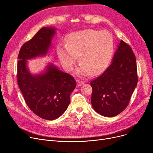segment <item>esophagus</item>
Segmentation results:
<instances>
[{
    "mask_svg": "<svg viewBox=\"0 0 153 153\" xmlns=\"http://www.w3.org/2000/svg\"><path fill=\"white\" fill-rule=\"evenodd\" d=\"M84 84V82L82 81H77V85L78 87H80L81 86Z\"/></svg>",
    "mask_w": 153,
    "mask_h": 153,
    "instance_id": "obj_1",
    "label": "esophagus"
}]
</instances>
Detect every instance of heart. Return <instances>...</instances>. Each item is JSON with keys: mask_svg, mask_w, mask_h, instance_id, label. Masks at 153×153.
Listing matches in <instances>:
<instances>
[{"mask_svg": "<svg viewBox=\"0 0 153 153\" xmlns=\"http://www.w3.org/2000/svg\"><path fill=\"white\" fill-rule=\"evenodd\" d=\"M114 53V39L107 31L88 29L71 33L68 44L58 48V57L68 71L73 69L79 57L81 63L76 69L79 76L97 75L105 70Z\"/></svg>", "mask_w": 153, "mask_h": 153, "instance_id": "heart-1", "label": "heart"}]
</instances>
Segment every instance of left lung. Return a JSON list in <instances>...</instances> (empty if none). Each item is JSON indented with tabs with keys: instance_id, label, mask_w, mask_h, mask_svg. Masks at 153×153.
<instances>
[{
	"instance_id": "left-lung-1",
	"label": "left lung",
	"mask_w": 153,
	"mask_h": 153,
	"mask_svg": "<svg viewBox=\"0 0 153 153\" xmlns=\"http://www.w3.org/2000/svg\"><path fill=\"white\" fill-rule=\"evenodd\" d=\"M137 83L135 56L121 40L109 67L91 82L92 107L102 116H117L127 107Z\"/></svg>"
}]
</instances>
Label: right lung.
Here are the masks:
<instances>
[{"instance_id":"right-lung-1","label":"right lung","mask_w":153,"mask_h":153,"mask_svg":"<svg viewBox=\"0 0 153 153\" xmlns=\"http://www.w3.org/2000/svg\"><path fill=\"white\" fill-rule=\"evenodd\" d=\"M56 28L43 27L20 50L17 64V82L30 109L45 120L59 118L68 108L70 95L76 87L74 78L49 64L43 73L33 75L27 60L46 56L51 45Z\"/></svg>"}]
</instances>
